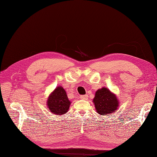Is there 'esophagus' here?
<instances>
[{"instance_id": "obj_1", "label": "esophagus", "mask_w": 157, "mask_h": 157, "mask_svg": "<svg viewBox=\"0 0 157 157\" xmlns=\"http://www.w3.org/2000/svg\"><path fill=\"white\" fill-rule=\"evenodd\" d=\"M80 99H83V100H86V99L88 98V95H83V96H80Z\"/></svg>"}]
</instances>
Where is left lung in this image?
<instances>
[{
    "instance_id": "obj_1",
    "label": "left lung",
    "mask_w": 157,
    "mask_h": 157,
    "mask_svg": "<svg viewBox=\"0 0 157 157\" xmlns=\"http://www.w3.org/2000/svg\"><path fill=\"white\" fill-rule=\"evenodd\" d=\"M96 110L99 115H109L117 111L119 102L115 94L107 88L98 90L93 99Z\"/></svg>"
}]
</instances>
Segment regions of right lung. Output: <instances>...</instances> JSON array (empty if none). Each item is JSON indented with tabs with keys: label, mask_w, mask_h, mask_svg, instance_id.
<instances>
[{
	"label": "right lung",
	"mask_w": 157,
	"mask_h": 157,
	"mask_svg": "<svg viewBox=\"0 0 157 157\" xmlns=\"http://www.w3.org/2000/svg\"><path fill=\"white\" fill-rule=\"evenodd\" d=\"M47 106L55 115H65L68 111L71 101L62 86H58L52 92L47 100Z\"/></svg>",
	"instance_id": "1"
}]
</instances>
